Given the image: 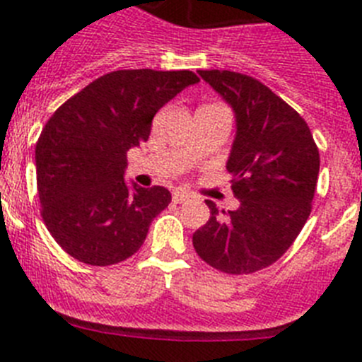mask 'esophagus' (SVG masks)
I'll return each mask as SVG.
<instances>
[{"mask_svg": "<svg viewBox=\"0 0 362 362\" xmlns=\"http://www.w3.org/2000/svg\"><path fill=\"white\" fill-rule=\"evenodd\" d=\"M188 197H190V196H188L187 192H181V190H177V192H174V194H172V199H174V203H185Z\"/></svg>", "mask_w": 362, "mask_h": 362, "instance_id": "esophagus-1", "label": "esophagus"}]
</instances>
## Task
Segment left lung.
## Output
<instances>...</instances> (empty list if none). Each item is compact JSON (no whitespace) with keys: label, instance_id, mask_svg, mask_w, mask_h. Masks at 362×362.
Returning a JSON list of instances; mask_svg holds the SVG:
<instances>
[{"label":"left lung","instance_id":"obj_1","mask_svg":"<svg viewBox=\"0 0 362 362\" xmlns=\"http://www.w3.org/2000/svg\"><path fill=\"white\" fill-rule=\"evenodd\" d=\"M199 76L233 108L238 132L226 170L238 210H217L196 230L197 255L225 274H252L276 263L305 226L317 187L319 150L308 124L257 79L230 70Z\"/></svg>","mask_w":362,"mask_h":362}]
</instances>
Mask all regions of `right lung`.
Returning <instances> with one entry per match:
<instances>
[{"label": "right lung", "instance_id": "obj_1", "mask_svg": "<svg viewBox=\"0 0 362 362\" xmlns=\"http://www.w3.org/2000/svg\"><path fill=\"white\" fill-rule=\"evenodd\" d=\"M197 81L190 70H116L47 121L36 143L37 194L45 225L66 254L110 267L141 248L172 196L124 183L127 152L148 139L156 112Z\"/></svg>", "mask_w": 362, "mask_h": 362}]
</instances>
